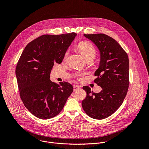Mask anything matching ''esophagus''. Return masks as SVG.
<instances>
[{"mask_svg": "<svg viewBox=\"0 0 149 149\" xmlns=\"http://www.w3.org/2000/svg\"><path fill=\"white\" fill-rule=\"evenodd\" d=\"M81 88V86H79V85H74L73 86V91H76L77 90H78L79 89H80Z\"/></svg>", "mask_w": 149, "mask_h": 149, "instance_id": "1", "label": "esophagus"}]
</instances>
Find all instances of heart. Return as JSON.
<instances>
[{
  "label": "heart",
  "instance_id": "1",
  "mask_svg": "<svg viewBox=\"0 0 149 149\" xmlns=\"http://www.w3.org/2000/svg\"><path fill=\"white\" fill-rule=\"evenodd\" d=\"M77 49L80 52V53L84 56L86 60H88L89 59H93L96 56V50L93 45L89 43L83 42L80 43L77 46ZM69 52H66L64 56V58L65 59ZM79 76V74H77Z\"/></svg>",
  "mask_w": 149,
  "mask_h": 149
}]
</instances>
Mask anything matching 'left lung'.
Instances as JSON below:
<instances>
[{
  "instance_id": "1",
  "label": "left lung",
  "mask_w": 149,
  "mask_h": 149,
  "mask_svg": "<svg viewBox=\"0 0 149 149\" xmlns=\"http://www.w3.org/2000/svg\"><path fill=\"white\" fill-rule=\"evenodd\" d=\"M98 48L100 54L95 82L102 90L91 92L84 86L86 96L82 107L91 118L103 119L113 114L122 104L129 85V60L127 54L113 38L104 34H84Z\"/></svg>"
}]
</instances>
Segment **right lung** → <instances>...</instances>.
<instances>
[{
  "instance_id": "right-lung-1",
  "label": "right lung",
  "mask_w": 149,
  "mask_h": 149,
  "mask_svg": "<svg viewBox=\"0 0 149 149\" xmlns=\"http://www.w3.org/2000/svg\"><path fill=\"white\" fill-rule=\"evenodd\" d=\"M76 33L43 35L28 43L22 53L15 73L21 100L35 116L48 119L63 109L73 91L72 85H60L50 80L55 63L61 64Z\"/></svg>"
}]
</instances>
